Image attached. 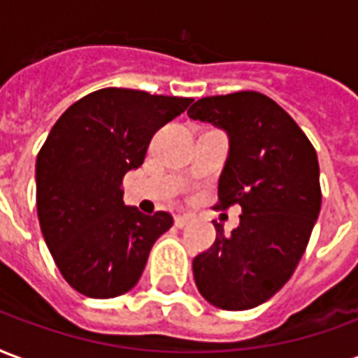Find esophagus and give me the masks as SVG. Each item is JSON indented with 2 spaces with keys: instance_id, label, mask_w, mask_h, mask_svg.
Instances as JSON below:
<instances>
[{
  "instance_id": "obj_1",
  "label": "esophagus",
  "mask_w": 358,
  "mask_h": 358,
  "mask_svg": "<svg viewBox=\"0 0 358 358\" xmlns=\"http://www.w3.org/2000/svg\"><path fill=\"white\" fill-rule=\"evenodd\" d=\"M192 221V217L190 215H177L176 217V227H179V229H182V227H187Z\"/></svg>"
}]
</instances>
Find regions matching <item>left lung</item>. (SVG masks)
Instances as JSON below:
<instances>
[{"label":"left lung","instance_id":"obj_1","mask_svg":"<svg viewBox=\"0 0 358 358\" xmlns=\"http://www.w3.org/2000/svg\"><path fill=\"white\" fill-rule=\"evenodd\" d=\"M189 116L229 135L215 210L242 208L231 234L213 221V246L192 262L198 292L219 309H252L288 282L309 244L322 202L317 150L288 112L257 91L204 96Z\"/></svg>","mask_w":358,"mask_h":358}]
</instances>
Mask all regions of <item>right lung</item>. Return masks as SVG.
Here are the masks:
<instances>
[{"label":"right lung","mask_w":358,"mask_h":358,"mask_svg":"<svg viewBox=\"0 0 358 358\" xmlns=\"http://www.w3.org/2000/svg\"><path fill=\"white\" fill-rule=\"evenodd\" d=\"M192 99L104 87L57 120L36 160L41 233L64 280L108 299L139 282L150 248L173 225L168 211L124 204L122 181L139 168L152 135Z\"/></svg>","instance_id":"add662e5"}]
</instances>
